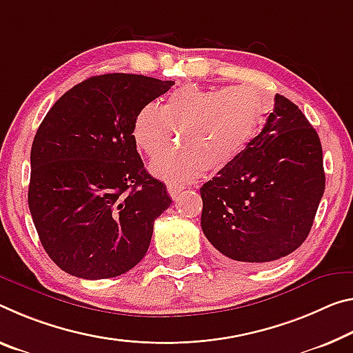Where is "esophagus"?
I'll return each mask as SVG.
<instances>
[{
	"mask_svg": "<svg viewBox=\"0 0 353 353\" xmlns=\"http://www.w3.org/2000/svg\"><path fill=\"white\" fill-rule=\"evenodd\" d=\"M166 188H168V193H170V196H171L172 199H176V198L179 196V193H181L182 190L185 188V187L181 185V183L170 182V183H168V187H166Z\"/></svg>",
	"mask_w": 353,
	"mask_h": 353,
	"instance_id": "1",
	"label": "esophagus"
}]
</instances>
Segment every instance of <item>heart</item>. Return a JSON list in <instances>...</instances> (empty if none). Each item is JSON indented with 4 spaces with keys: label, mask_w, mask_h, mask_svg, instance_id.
I'll return each mask as SVG.
<instances>
[{
    "label": "heart",
    "mask_w": 353,
    "mask_h": 353,
    "mask_svg": "<svg viewBox=\"0 0 353 353\" xmlns=\"http://www.w3.org/2000/svg\"><path fill=\"white\" fill-rule=\"evenodd\" d=\"M270 111V100L253 86L179 88L163 106L149 102L133 121V139L148 157L171 146L176 132L181 148L159 157L150 170L170 182H185L201 171H221L243 152Z\"/></svg>",
    "instance_id": "b5f03b06"
}]
</instances>
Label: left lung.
Segmentation results:
<instances>
[{
  "mask_svg": "<svg viewBox=\"0 0 353 353\" xmlns=\"http://www.w3.org/2000/svg\"><path fill=\"white\" fill-rule=\"evenodd\" d=\"M325 190L317 132L284 96L261 133L201 187V228L229 259L257 265L305 242Z\"/></svg>",
  "mask_w": 353,
  "mask_h": 353,
  "instance_id": "1",
  "label": "left lung"
}]
</instances>
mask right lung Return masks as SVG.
I'll use <instances>...</instances> for the list:
<instances>
[{"label":"right lung","instance_id":"obj_1","mask_svg":"<svg viewBox=\"0 0 353 353\" xmlns=\"http://www.w3.org/2000/svg\"><path fill=\"white\" fill-rule=\"evenodd\" d=\"M172 85L133 74L91 77L43 117L31 148L28 204L42 247L61 270L113 278L148 253L155 218L172 201L144 170L133 121Z\"/></svg>","mask_w":353,"mask_h":353}]
</instances>
